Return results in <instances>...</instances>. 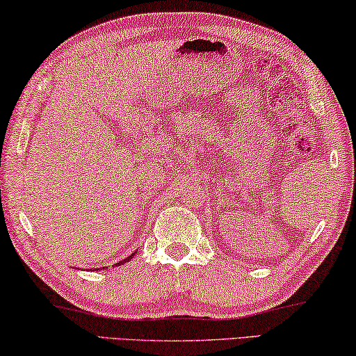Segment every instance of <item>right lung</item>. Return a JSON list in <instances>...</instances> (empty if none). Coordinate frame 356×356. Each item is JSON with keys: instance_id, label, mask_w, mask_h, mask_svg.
<instances>
[{"instance_id": "1", "label": "right lung", "mask_w": 356, "mask_h": 356, "mask_svg": "<svg viewBox=\"0 0 356 356\" xmlns=\"http://www.w3.org/2000/svg\"><path fill=\"white\" fill-rule=\"evenodd\" d=\"M129 259H132V255H129V257H127V259H124V260H121L118 265H121V264H124V261H127V260H129ZM96 270H99V268H96Z\"/></svg>"}]
</instances>
